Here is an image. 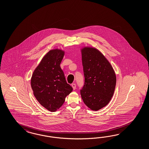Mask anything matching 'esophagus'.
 <instances>
[{
  "mask_svg": "<svg viewBox=\"0 0 149 149\" xmlns=\"http://www.w3.org/2000/svg\"><path fill=\"white\" fill-rule=\"evenodd\" d=\"M72 87L73 88V89H74V90H75V89H76L77 85H76L75 84H72Z\"/></svg>",
  "mask_w": 149,
  "mask_h": 149,
  "instance_id": "obj_1",
  "label": "esophagus"
}]
</instances>
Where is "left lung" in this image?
<instances>
[{
  "label": "left lung",
  "mask_w": 149,
  "mask_h": 149,
  "mask_svg": "<svg viewBox=\"0 0 149 149\" xmlns=\"http://www.w3.org/2000/svg\"><path fill=\"white\" fill-rule=\"evenodd\" d=\"M81 52L85 83L81 95L85 105L97 111L111 100L116 75L109 62L97 49L85 47Z\"/></svg>",
  "instance_id": "left-lung-1"
}]
</instances>
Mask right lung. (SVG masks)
<instances>
[{
    "label": "right lung",
    "mask_w": 149,
    "mask_h": 149,
    "mask_svg": "<svg viewBox=\"0 0 149 149\" xmlns=\"http://www.w3.org/2000/svg\"><path fill=\"white\" fill-rule=\"evenodd\" d=\"M64 52L60 49L49 51L32 74L31 86L34 96L40 105L49 111H55L72 92L67 84L60 63Z\"/></svg>",
    "instance_id": "obj_1"
}]
</instances>
